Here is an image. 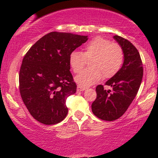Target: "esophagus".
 <instances>
[{
	"instance_id": "obj_1",
	"label": "esophagus",
	"mask_w": 158,
	"mask_h": 158,
	"mask_svg": "<svg viewBox=\"0 0 158 158\" xmlns=\"http://www.w3.org/2000/svg\"><path fill=\"white\" fill-rule=\"evenodd\" d=\"M85 90V87L81 86V85H78L77 86V90H79V91H83V90Z\"/></svg>"
}]
</instances>
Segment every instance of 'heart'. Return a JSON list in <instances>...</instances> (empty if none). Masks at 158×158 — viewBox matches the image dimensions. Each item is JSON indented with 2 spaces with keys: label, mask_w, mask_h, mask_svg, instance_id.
<instances>
[{
  "label": "heart",
  "mask_w": 158,
  "mask_h": 158,
  "mask_svg": "<svg viewBox=\"0 0 158 158\" xmlns=\"http://www.w3.org/2000/svg\"><path fill=\"white\" fill-rule=\"evenodd\" d=\"M87 60H91L90 68L80 72L75 78L76 81L82 86L95 84L102 77L105 79L114 77L122 68L124 52L119 44L97 36L85 45L82 52H72L69 56V64L72 70L77 73Z\"/></svg>",
  "instance_id": "obj_1"
}]
</instances>
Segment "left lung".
<instances>
[{"instance_id":"left-lung-1","label":"left lung","mask_w":158,"mask_h":158,"mask_svg":"<svg viewBox=\"0 0 158 158\" xmlns=\"http://www.w3.org/2000/svg\"><path fill=\"white\" fill-rule=\"evenodd\" d=\"M114 39L123 48L124 62L118 73L105 84L113 90H106L103 85H97V98L91 105L94 115L106 121H114L124 114L138 92L143 75V62L137 48L121 36L116 35Z\"/></svg>"}]
</instances>
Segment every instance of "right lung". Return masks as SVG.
<instances>
[{
	"label": "right lung",
	"mask_w": 158,
	"mask_h": 158,
	"mask_svg": "<svg viewBox=\"0 0 158 158\" xmlns=\"http://www.w3.org/2000/svg\"><path fill=\"white\" fill-rule=\"evenodd\" d=\"M88 36L51 32L36 41L23 57L19 72L21 99L34 119L44 125L62 121L67 98L77 91L69 56Z\"/></svg>",
	"instance_id": "add662e5"
}]
</instances>
